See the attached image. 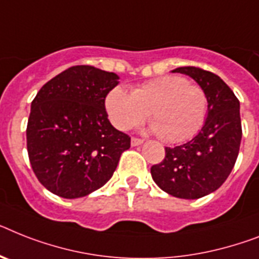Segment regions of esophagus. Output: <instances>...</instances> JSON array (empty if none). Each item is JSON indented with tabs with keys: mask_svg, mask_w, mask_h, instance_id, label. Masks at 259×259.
I'll use <instances>...</instances> for the list:
<instances>
[{
	"mask_svg": "<svg viewBox=\"0 0 259 259\" xmlns=\"http://www.w3.org/2000/svg\"><path fill=\"white\" fill-rule=\"evenodd\" d=\"M143 143V139H139V138H132L131 139V144L134 145V147H136V145H140Z\"/></svg>",
	"mask_w": 259,
	"mask_h": 259,
	"instance_id": "obj_1",
	"label": "esophagus"
}]
</instances>
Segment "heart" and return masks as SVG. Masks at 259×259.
<instances>
[{"label": "heart", "instance_id": "heart-1", "mask_svg": "<svg viewBox=\"0 0 259 259\" xmlns=\"http://www.w3.org/2000/svg\"><path fill=\"white\" fill-rule=\"evenodd\" d=\"M106 108L117 130L140 124L148 114L153 131L166 142L181 143L201 128L208 99L197 84L181 76L165 75L135 87L131 94L116 87L107 95Z\"/></svg>", "mask_w": 259, "mask_h": 259}]
</instances>
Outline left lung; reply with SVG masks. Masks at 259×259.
Returning <instances> with one entry per match:
<instances>
[{"label":"left lung","instance_id":"obj_1","mask_svg":"<svg viewBox=\"0 0 259 259\" xmlns=\"http://www.w3.org/2000/svg\"><path fill=\"white\" fill-rule=\"evenodd\" d=\"M200 84L208 99L201 131L185 144L165 147V157L151 168L164 192L179 198L204 197L225 183L240 152L242 127L240 100L219 75L194 66L175 68Z\"/></svg>","mask_w":259,"mask_h":259}]
</instances>
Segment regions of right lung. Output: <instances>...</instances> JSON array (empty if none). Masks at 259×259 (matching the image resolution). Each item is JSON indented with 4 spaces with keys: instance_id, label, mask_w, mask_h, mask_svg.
<instances>
[{
    "instance_id": "add662e5",
    "label": "right lung",
    "mask_w": 259,
    "mask_h": 259,
    "mask_svg": "<svg viewBox=\"0 0 259 259\" xmlns=\"http://www.w3.org/2000/svg\"><path fill=\"white\" fill-rule=\"evenodd\" d=\"M117 79L93 66H72L31 102L27 153L38 181L51 193L78 198L99 189L131 147V138L112 127L104 104Z\"/></svg>"
}]
</instances>
